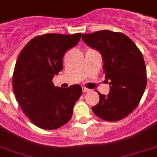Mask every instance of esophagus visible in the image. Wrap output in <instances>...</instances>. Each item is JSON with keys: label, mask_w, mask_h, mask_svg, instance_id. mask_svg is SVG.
Returning a JSON list of instances; mask_svg holds the SVG:
<instances>
[{"label": "esophagus", "mask_w": 157, "mask_h": 157, "mask_svg": "<svg viewBox=\"0 0 157 157\" xmlns=\"http://www.w3.org/2000/svg\"><path fill=\"white\" fill-rule=\"evenodd\" d=\"M90 90V89H87V88H86V87H82V92L83 93H86V92H89Z\"/></svg>", "instance_id": "1"}]
</instances>
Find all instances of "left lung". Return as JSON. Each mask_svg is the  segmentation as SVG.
I'll use <instances>...</instances> for the list:
<instances>
[{
    "instance_id": "8db88e82",
    "label": "left lung",
    "mask_w": 157,
    "mask_h": 157,
    "mask_svg": "<svg viewBox=\"0 0 157 157\" xmlns=\"http://www.w3.org/2000/svg\"><path fill=\"white\" fill-rule=\"evenodd\" d=\"M82 39L101 53L105 81L110 87L108 95L98 92L100 100L92 110L108 121L123 119L138 105L146 87V67L141 52L121 33L98 31L82 34Z\"/></svg>"
}]
</instances>
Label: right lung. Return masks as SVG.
<instances>
[{"instance_id":"right-lung-1","label":"right lung","mask_w":157,"mask_h":157,"mask_svg":"<svg viewBox=\"0 0 157 157\" xmlns=\"http://www.w3.org/2000/svg\"><path fill=\"white\" fill-rule=\"evenodd\" d=\"M82 33H51L35 37L23 48L15 65L13 88L19 105L33 124L56 129L71 118L74 105L82 95L78 84L55 86L52 78L63 70L65 52L76 46Z\"/></svg>"}]
</instances>
